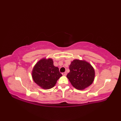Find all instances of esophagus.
<instances>
[{"instance_id":"obj_1","label":"esophagus","mask_w":121,"mask_h":121,"mask_svg":"<svg viewBox=\"0 0 121 121\" xmlns=\"http://www.w3.org/2000/svg\"><path fill=\"white\" fill-rule=\"evenodd\" d=\"M62 75H63V76H66V74H67V73H66V72H63V73H62Z\"/></svg>"}]
</instances>
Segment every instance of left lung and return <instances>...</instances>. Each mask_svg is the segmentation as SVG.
I'll return each mask as SVG.
<instances>
[{"label":"left lung","instance_id":"8db88e82","mask_svg":"<svg viewBox=\"0 0 121 121\" xmlns=\"http://www.w3.org/2000/svg\"><path fill=\"white\" fill-rule=\"evenodd\" d=\"M69 69L70 72L66 77L76 89L83 90L93 82L95 71L89 63L75 59L71 62Z\"/></svg>","mask_w":121,"mask_h":121}]
</instances>
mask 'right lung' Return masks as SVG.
<instances>
[{
  "label": "right lung",
  "mask_w": 121,
  "mask_h": 121,
  "mask_svg": "<svg viewBox=\"0 0 121 121\" xmlns=\"http://www.w3.org/2000/svg\"><path fill=\"white\" fill-rule=\"evenodd\" d=\"M62 76L59 68L53 65L51 59H43L36 64L32 71L35 83L43 89H50L55 85L58 79Z\"/></svg>",
  "instance_id": "add662e5"
}]
</instances>
